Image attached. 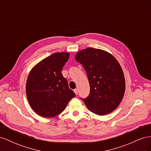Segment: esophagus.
I'll return each mask as SVG.
<instances>
[{
  "label": "esophagus",
  "instance_id": "esophagus-1",
  "mask_svg": "<svg viewBox=\"0 0 151 151\" xmlns=\"http://www.w3.org/2000/svg\"><path fill=\"white\" fill-rule=\"evenodd\" d=\"M74 93H75V94L77 95V94H78V89H75L74 90Z\"/></svg>",
  "mask_w": 151,
  "mask_h": 151
}]
</instances>
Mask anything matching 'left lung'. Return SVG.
I'll list each match as a JSON object with an SVG mask.
<instances>
[{
  "instance_id": "8db88e82",
  "label": "left lung",
  "mask_w": 151,
  "mask_h": 151,
  "mask_svg": "<svg viewBox=\"0 0 151 151\" xmlns=\"http://www.w3.org/2000/svg\"><path fill=\"white\" fill-rule=\"evenodd\" d=\"M76 60L83 65L88 77L89 94L81 98L87 108L98 115L115 110L125 91L124 74L116 58L104 50L88 48L77 53Z\"/></svg>"
}]
</instances>
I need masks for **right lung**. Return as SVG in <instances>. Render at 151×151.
I'll list each match as a JSON object with an SVG mask.
<instances>
[{
  "instance_id": "1",
  "label": "right lung",
  "mask_w": 151,
  "mask_h": 151,
  "mask_svg": "<svg viewBox=\"0 0 151 151\" xmlns=\"http://www.w3.org/2000/svg\"><path fill=\"white\" fill-rule=\"evenodd\" d=\"M68 58V53H53L31 70L26 85V96L31 107L39 115H58L76 96L61 72Z\"/></svg>"
}]
</instances>
